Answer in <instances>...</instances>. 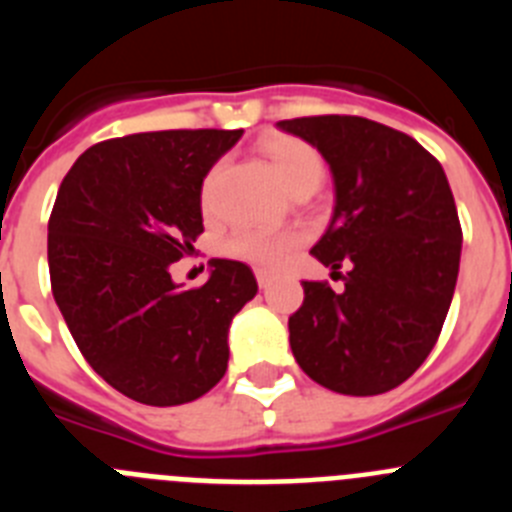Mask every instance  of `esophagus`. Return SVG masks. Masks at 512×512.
<instances>
[{
    "label": "esophagus",
    "instance_id": "obj_1",
    "mask_svg": "<svg viewBox=\"0 0 512 512\" xmlns=\"http://www.w3.org/2000/svg\"><path fill=\"white\" fill-rule=\"evenodd\" d=\"M256 282H259L261 289H266L271 282H274V274H271L269 269H256Z\"/></svg>",
    "mask_w": 512,
    "mask_h": 512
}]
</instances>
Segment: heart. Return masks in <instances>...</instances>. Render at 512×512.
<instances>
[{
    "instance_id": "b5f03b06",
    "label": "heart",
    "mask_w": 512,
    "mask_h": 512,
    "mask_svg": "<svg viewBox=\"0 0 512 512\" xmlns=\"http://www.w3.org/2000/svg\"><path fill=\"white\" fill-rule=\"evenodd\" d=\"M264 153L269 158V164L274 169V174H277V179L289 192H295L302 184H320V179H323V158L318 156L315 148L302 143V140L271 138L264 146ZM217 174H220V169H212L207 174L205 187H202L205 202H210L212 192H215ZM297 246H300V235L295 230H279V233H274V230L256 228L238 230L225 243L228 253L261 266H279L282 261H287V256Z\"/></svg>"
}]
</instances>
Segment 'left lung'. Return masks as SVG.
Returning <instances> with one entry per match:
<instances>
[{
	"label": "left lung",
	"mask_w": 512,
	"mask_h": 512,
	"mask_svg": "<svg viewBox=\"0 0 512 512\" xmlns=\"http://www.w3.org/2000/svg\"><path fill=\"white\" fill-rule=\"evenodd\" d=\"M277 128L318 148L336 205L312 256L343 292L305 282L289 318L302 372L341 395L395 390L431 354L454 297L461 225L441 164L410 135L354 115L297 117Z\"/></svg>",
	"instance_id": "1"
}]
</instances>
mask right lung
Instances as JSON below:
<instances>
[{
	"label": "right lung",
	"mask_w": 512,
	"mask_h": 512,
	"mask_svg": "<svg viewBox=\"0 0 512 512\" xmlns=\"http://www.w3.org/2000/svg\"><path fill=\"white\" fill-rule=\"evenodd\" d=\"M243 130H158L87 148L63 176L48 269L63 320L94 372L153 408L210 392L228 369V330L259 292L241 261L212 259L184 289L171 264L202 233V182Z\"/></svg>",
	"instance_id": "obj_1"
}]
</instances>
